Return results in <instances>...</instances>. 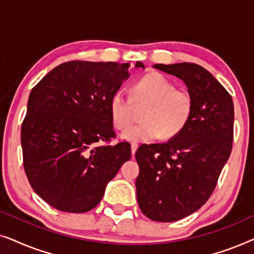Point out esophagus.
I'll return each mask as SVG.
<instances>
[{
    "mask_svg": "<svg viewBox=\"0 0 254 254\" xmlns=\"http://www.w3.org/2000/svg\"><path fill=\"white\" fill-rule=\"evenodd\" d=\"M137 148H138L137 143H131V156L135 155V152H136Z\"/></svg>",
    "mask_w": 254,
    "mask_h": 254,
    "instance_id": "34e87169",
    "label": "esophagus"
}]
</instances>
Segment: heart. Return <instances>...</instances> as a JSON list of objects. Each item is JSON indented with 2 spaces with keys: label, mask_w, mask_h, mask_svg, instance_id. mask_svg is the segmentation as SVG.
<instances>
[{
  "label": "heart",
  "mask_w": 254,
  "mask_h": 254,
  "mask_svg": "<svg viewBox=\"0 0 254 254\" xmlns=\"http://www.w3.org/2000/svg\"><path fill=\"white\" fill-rule=\"evenodd\" d=\"M135 105H148L141 116L143 123L121 133L123 140L150 142L159 136L172 138L190 123L193 113L192 96L176 89L175 83L159 72H149L134 86ZM133 100L118 90L110 100V114L117 129H126L133 121Z\"/></svg>",
  "instance_id": "heart-1"
}]
</instances>
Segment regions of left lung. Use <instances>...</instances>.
<instances>
[{"label": "left lung", "mask_w": 254, "mask_h": 254, "mask_svg": "<svg viewBox=\"0 0 254 254\" xmlns=\"http://www.w3.org/2000/svg\"><path fill=\"white\" fill-rule=\"evenodd\" d=\"M185 83L193 99L187 126L163 143L142 144L137 202L145 216L175 222L200 209L213 193L228 162L234 138V103L207 69L190 62L154 64Z\"/></svg>", "instance_id": "obj_1"}]
</instances>
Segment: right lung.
I'll return each instance as SVG.
<instances>
[{
	"instance_id": "obj_1",
	"label": "right lung",
	"mask_w": 254,
	"mask_h": 254,
	"mask_svg": "<svg viewBox=\"0 0 254 254\" xmlns=\"http://www.w3.org/2000/svg\"><path fill=\"white\" fill-rule=\"evenodd\" d=\"M128 70L129 64L64 62L31 91L22 125L24 169L34 192L55 209H93L130 159L128 142L102 144L116 136L110 100Z\"/></svg>"
}]
</instances>
